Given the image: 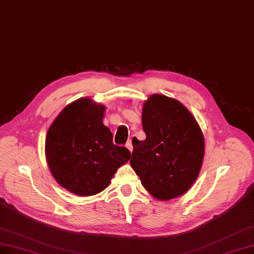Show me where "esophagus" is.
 <instances>
[{
  "label": "esophagus",
  "instance_id": "34e87169",
  "mask_svg": "<svg viewBox=\"0 0 254 254\" xmlns=\"http://www.w3.org/2000/svg\"><path fill=\"white\" fill-rule=\"evenodd\" d=\"M126 146H127V148L128 149V151H129V152H132V151H133V144H132V141H131V140H128V141L127 142Z\"/></svg>",
  "mask_w": 254,
  "mask_h": 254
}]
</instances>
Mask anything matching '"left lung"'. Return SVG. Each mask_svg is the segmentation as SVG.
Returning a JSON list of instances; mask_svg holds the SVG:
<instances>
[{
    "mask_svg": "<svg viewBox=\"0 0 254 254\" xmlns=\"http://www.w3.org/2000/svg\"><path fill=\"white\" fill-rule=\"evenodd\" d=\"M146 139L134 137L129 161L152 197L169 201L197 180L204 157V137L197 120L178 100L154 93L144 101Z\"/></svg>",
    "mask_w": 254,
    "mask_h": 254,
    "instance_id": "left-lung-1",
    "label": "left lung"
}]
</instances>
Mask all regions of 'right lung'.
<instances>
[{
	"mask_svg": "<svg viewBox=\"0 0 254 254\" xmlns=\"http://www.w3.org/2000/svg\"><path fill=\"white\" fill-rule=\"evenodd\" d=\"M105 106L90 98L68 104L49 127L46 158L53 178L64 190L82 197L110 185L115 173L131 153L113 143L103 125Z\"/></svg>",
	"mask_w": 254,
	"mask_h": 254,
	"instance_id": "right-lung-1",
	"label": "right lung"
}]
</instances>
